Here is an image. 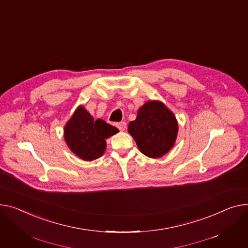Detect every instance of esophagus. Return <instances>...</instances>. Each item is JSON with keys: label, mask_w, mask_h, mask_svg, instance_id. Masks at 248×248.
<instances>
[{"label": "esophagus", "mask_w": 248, "mask_h": 248, "mask_svg": "<svg viewBox=\"0 0 248 248\" xmlns=\"http://www.w3.org/2000/svg\"><path fill=\"white\" fill-rule=\"evenodd\" d=\"M115 125H117V127H118L120 130H122V131L125 130V128H126V123H125V122L118 123V124H115Z\"/></svg>", "instance_id": "34e87169"}]
</instances>
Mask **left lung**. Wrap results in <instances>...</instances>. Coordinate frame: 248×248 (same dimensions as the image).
Instances as JSON below:
<instances>
[{
    "label": "left lung",
    "mask_w": 248,
    "mask_h": 248,
    "mask_svg": "<svg viewBox=\"0 0 248 248\" xmlns=\"http://www.w3.org/2000/svg\"><path fill=\"white\" fill-rule=\"evenodd\" d=\"M127 130L140 153L158 158L174 145L178 124L175 115L166 105L159 101H150L139 109L137 119L129 123Z\"/></svg>",
    "instance_id": "1"
}]
</instances>
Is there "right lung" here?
<instances>
[{
  "label": "right lung",
  "instance_id": "obj_1",
  "mask_svg": "<svg viewBox=\"0 0 248 248\" xmlns=\"http://www.w3.org/2000/svg\"><path fill=\"white\" fill-rule=\"evenodd\" d=\"M119 133V129L104 120L94 121L91 113L79 106L63 129L64 140L79 158L91 161L101 157L107 147L106 140Z\"/></svg>",
  "mask_w": 248,
  "mask_h": 248
}]
</instances>
